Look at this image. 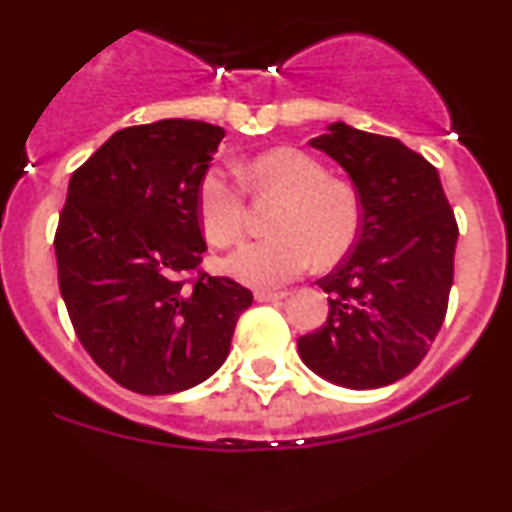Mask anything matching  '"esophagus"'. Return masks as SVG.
<instances>
[{"instance_id": "34e87169", "label": "esophagus", "mask_w": 512, "mask_h": 512, "mask_svg": "<svg viewBox=\"0 0 512 512\" xmlns=\"http://www.w3.org/2000/svg\"><path fill=\"white\" fill-rule=\"evenodd\" d=\"M286 298V293H269V291H257L255 293V300L257 303H281V300Z\"/></svg>"}]
</instances>
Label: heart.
Instances as JSON below:
<instances>
[{
    "mask_svg": "<svg viewBox=\"0 0 512 512\" xmlns=\"http://www.w3.org/2000/svg\"><path fill=\"white\" fill-rule=\"evenodd\" d=\"M252 193L283 197L272 231L250 240L226 260V272L252 288H281L303 276L312 262H336L360 231V200L346 181L329 178L324 164L293 147H279L240 169ZM197 217L205 238L229 248L243 236V188L221 169H209L197 188Z\"/></svg>",
    "mask_w": 512,
    "mask_h": 512,
    "instance_id": "b5f03b06",
    "label": "heart"
}]
</instances>
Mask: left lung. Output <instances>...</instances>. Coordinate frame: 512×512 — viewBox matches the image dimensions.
<instances>
[{"instance_id":"1","label":"left lung","mask_w":512,"mask_h":512,"mask_svg":"<svg viewBox=\"0 0 512 512\" xmlns=\"http://www.w3.org/2000/svg\"><path fill=\"white\" fill-rule=\"evenodd\" d=\"M350 176L362 219L346 260L317 286L329 317L300 360L343 389H381L422 362L446 317L458 224L439 171L396 138L336 121L312 138Z\"/></svg>"}]
</instances>
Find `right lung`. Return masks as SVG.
Listing matches in <instances>:
<instances>
[{"instance_id": "1", "label": "right lung", "mask_w": 512, "mask_h": 512, "mask_svg": "<svg viewBox=\"0 0 512 512\" xmlns=\"http://www.w3.org/2000/svg\"><path fill=\"white\" fill-rule=\"evenodd\" d=\"M224 135L193 119L123 128L69 181L54 238L59 291L78 341L128 391L202 384L252 305L226 276L183 281L207 250L197 188Z\"/></svg>"}]
</instances>
